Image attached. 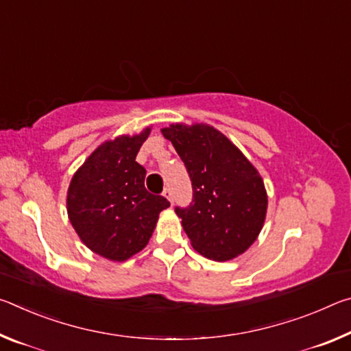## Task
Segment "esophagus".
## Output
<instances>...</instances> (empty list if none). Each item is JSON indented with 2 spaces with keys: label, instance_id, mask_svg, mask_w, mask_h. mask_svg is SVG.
<instances>
[{
  "label": "esophagus",
  "instance_id": "esophagus-1",
  "mask_svg": "<svg viewBox=\"0 0 351 351\" xmlns=\"http://www.w3.org/2000/svg\"><path fill=\"white\" fill-rule=\"evenodd\" d=\"M162 195L170 201V203H173V193H171V189L170 187H165Z\"/></svg>",
  "mask_w": 351,
  "mask_h": 351
}]
</instances>
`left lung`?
<instances>
[{
  "label": "left lung",
  "mask_w": 351,
  "mask_h": 351,
  "mask_svg": "<svg viewBox=\"0 0 351 351\" xmlns=\"http://www.w3.org/2000/svg\"><path fill=\"white\" fill-rule=\"evenodd\" d=\"M162 134L192 181V203L175 207L192 246L215 261L245 252L260 234L268 206L258 171L213 127L176 123Z\"/></svg>",
  "instance_id": "left-lung-1"
}]
</instances>
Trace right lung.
<instances>
[{
	"label": "right lung",
	"instance_id": "add662e5",
	"mask_svg": "<svg viewBox=\"0 0 351 351\" xmlns=\"http://www.w3.org/2000/svg\"><path fill=\"white\" fill-rule=\"evenodd\" d=\"M150 128L105 142L77 170L68 189V215L80 240L99 255L123 261L144 249L159 212L170 203L144 186L147 170L136 162Z\"/></svg>",
	"mask_w": 351,
	"mask_h": 351
}]
</instances>
